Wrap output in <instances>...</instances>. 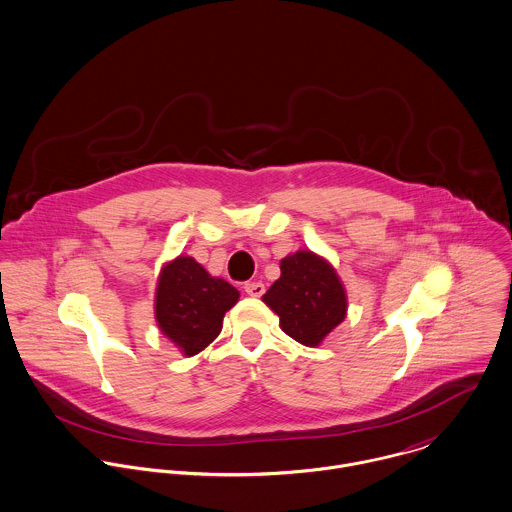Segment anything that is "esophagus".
Wrapping results in <instances>:
<instances>
[{"mask_svg": "<svg viewBox=\"0 0 512 512\" xmlns=\"http://www.w3.org/2000/svg\"><path fill=\"white\" fill-rule=\"evenodd\" d=\"M243 289H245V293L251 295V297H261V295L265 293V285L259 283V281H247Z\"/></svg>", "mask_w": 512, "mask_h": 512, "instance_id": "34e87169", "label": "esophagus"}]
</instances>
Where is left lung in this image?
Wrapping results in <instances>:
<instances>
[{"label": "left lung", "instance_id": "8db88e82", "mask_svg": "<svg viewBox=\"0 0 512 512\" xmlns=\"http://www.w3.org/2000/svg\"><path fill=\"white\" fill-rule=\"evenodd\" d=\"M281 329L307 347L319 345L347 313L345 289L333 267L311 251L281 261V277L263 295Z\"/></svg>", "mask_w": 512, "mask_h": 512}]
</instances>
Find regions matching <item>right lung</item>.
Instances as JSON below:
<instances>
[{"mask_svg":"<svg viewBox=\"0 0 512 512\" xmlns=\"http://www.w3.org/2000/svg\"><path fill=\"white\" fill-rule=\"evenodd\" d=\"M237 299L233 285L211 277L195 259L177 257L161 273L155 317L161 331L191 357L221 333L223 317Z\"/></svg>","mask_w":512,"mask_h":512,"instance_id":"obj_1","label":"right lung"}]
</instances>
